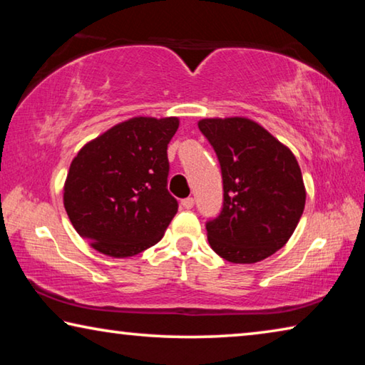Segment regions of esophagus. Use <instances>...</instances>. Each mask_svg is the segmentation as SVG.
Listing matches in <instances>:
<instances>
[{"instance_id":"34e87169","label":"esophagus","mask_w":365,"mask_h":365,"mask_svg":"<svg viewBox=\"0 0 365 365\" xmlns=\"http://www.w3.org/2000/svg\"><path fill=\"white\" fill-rule=\"evenodd\" d=\"M182 206L185 209H191L195 206V200H193V197H185V200H182Z\"/></svg>"}]
</instances>
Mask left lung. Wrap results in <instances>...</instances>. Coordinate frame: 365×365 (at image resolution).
Segmentation results:
<instances>
[{
    "label": "left lung",
    "mask_w": 365,
    "mask_h": 365,
    "mask_svg": "<svg viewBox=\"0 0 365 365\" xmlns=\"http://www.w3.org/2000/svg\"><path fill=\"white\" fill-rule=\"evenodd\" d=\"M201 133L217 154L224 205L206 222L220 257L255 264L285 246L304 211L306 190L294 154L245 117L202 119Z\"/></svg>",
    "instance_id": "obj_1"
}]
</instances>
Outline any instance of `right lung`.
Returning a JSON list of instances; mask_svg holds the SVG:
<instances>
[{"label": "right lung", "instance_id": "right-lung-1", "mask_svg": "<svg viewBox=\"0 0 365 365\" xmlns=\"http://www.w3.org/2000/svg\"><path fill=\"white\" fill-rule=\"evenodd\" d=\"M177 117H133L86 143L73 158L64 207L96 251L130 257L156 245L177 214L168 190V145Z\"/></svg>", "mask_w": 365, "mask_h": 365}]
</instances>
